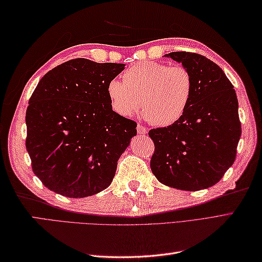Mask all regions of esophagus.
Listing matches in <instances>:
<instances>
[{"label": "esophagus", "mask_w": 262, "mask_h": 262, "mask_svg": "<svg viewBox=\"0 0 262 262\" xmlns=\"http://www.w3.org/2000/svg\"><path fill=\"white\" fill-rule=\"evenodd\" d=\"M137 132H138V134H142V135L147 134V129L144 126H142L141 124L137 125Z\"/></svg>", "instance_id": "34e87169"}]
</instances>
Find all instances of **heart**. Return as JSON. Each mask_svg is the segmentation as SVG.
<instances>
[{"mask_svg":"<svg viewBox=\"0 0 262 262\" xmlns=\"http://www.w3.org/2000/svg\"><path fill=\"white\" fill-rule=\"evenodd\" d=\"M192 90V77L186 68L158 62L132 66L122 74V81L114 79L107 86L110 104L117 114L132 116L141 103L145 118L162 127L181 119Z\"/></svg>","mask_w":262,"mask_h":262,"instance_id":"1","label":"heart"}]
</instances>
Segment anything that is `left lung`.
Listing matches in <instances>:
<instances>
[{
  "instance_id": "8db88e82",
  "label": "left lung",
  "mask_w": 262,
  "mask_h": 262,
  "mask_svg": "<svg viewBox=\"0 0 262 262\" xmlns=\"http://www.w3.org/2000/svg\"><path fill=\"white\" fill-rule=\"evenodd\" d=\"M190 72L192 97L174 124L148 132L154 143L151 170L165 186L196 191L219 182L234 163L241 137L238 103L219 65L189 52L166 54Z\"/></svg>"
}]
</instances>
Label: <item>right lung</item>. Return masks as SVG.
<instances>
[{"label": "right lung", "instance_id": "1", "mask_svg": "<svg viewBox=\"0 0 262 262\" xmlns=\"http://www.w3.org/2000/svg\"><path fill=\"white\" fill-rule=\"evenodd\" d=\"M125 64L76 58L39 81L26 113L32 171L49 190L83 198L113 181L137 124L111 107L107 86Z\"/></svg>", "mask_w": 262, "mask_h": 262}]
</instances>
